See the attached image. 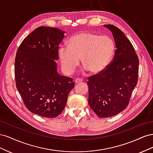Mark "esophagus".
<instances>
[{
  "label": "esophagus",
  "instance_id": "34e87169",
  "mask_svg": "<svg viewBox=\"0 0 153 153\" xmlns=\"http://www.w3.org/2000/svg\"><path fill=\"white\" fill-rule=\"evenodd\" d=\"M83 82V80L80 79V78H77V79H76L75 80V84H79V83H81Z\"/></svg>",
  "mask_w": 153,
  "mask_h": 153
}]
</instances>
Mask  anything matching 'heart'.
I'll use <instances>...</instances> for the list:
<instances>
[{
    "label": "heart",
    "instance_id": "b5f03b06",
    "mask_svg": "<svg viewBox=\"0 0 153 153\" xmlns=\"http://www.w3.org/2000/svg\"><path fill=\"white\" fill-rule=\"evenodd\" d=\"M115 48L114 41L110 36L83 31L69 39L68 47H60L58 55L62 68L68 74L79 66L81 59L85 70L98 75L108 66Z\"/></svg>",
    "mask_w": 153,
    "mask_h": 153
}]
</instances>
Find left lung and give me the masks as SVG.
<instances>
[{
    "label": "left lung",
    "mask_w": 153,
    "mask_h": 153,
    "mask_svg": "<svg viewBox=\"0 0 153 153\" xmlns=\"http://www.w3.org/2000/svg\"><path fill=\"white\" fill-rule=\"evenodd\" d=\"M104 27L114 39V57L103 72L89 77L87 82L88 103L101 118L114 116L126 108L137 84L139 65L135 50L124 32L112 25Z\"/></svg>",
    "instance_id": "8db88e82"
}]
</instances>
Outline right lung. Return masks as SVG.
Segmentation results:
<instances>
[{
	"instance_id": "add662e5",
	"label": "right lung",
	"mask_w": 153,
	"mask_h": 153,
	"mask_svg": "<svg viewBox=\"0 0 153 153\" xmlns=\"http://www.w3.org/2000/svg\"><path fill=\"white\" fill-rule=\"evenodd\" d=\"M65 33L54 27H39L24 39L16 54V88L27 109L41 117L61 114L75 87L71 78L58 73L55 61Z\"/></svg>"
}]
</instances>
